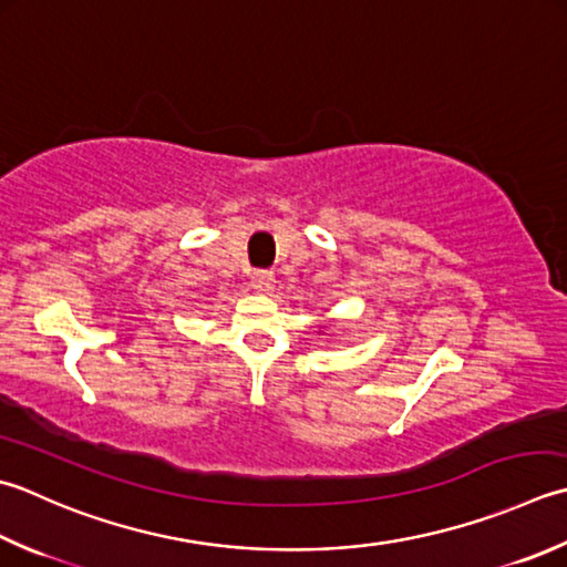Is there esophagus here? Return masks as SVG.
Returning <instances> with one entry per match:
<instances>
[{"label":"esophagus","instance_id":"34e87169","mask_svg":"<svg viewBox=\"0 0 567 567\" xmlns=\"http://www.w3.org/2000/svg\"><path fill=\"white\" fill-rule=\"evenodd\" d=\"M250 287L258 295H272L275 292V275L270 270H258L250 277Z\"/></svg>","mask_w":567,"mask_h":567}]
</instances>
